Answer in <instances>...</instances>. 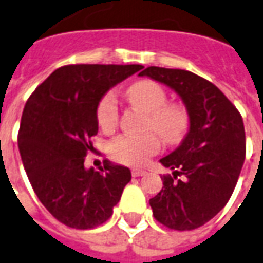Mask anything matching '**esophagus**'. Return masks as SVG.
Listing matches in <instances>:
<instances>
[{
    "mask_svg": "<svg viewBox=\"0 0 263 263\" xmlns=\"http://www.w3.org/2000/svg\"><path fill=\"white\" fill-rule=\"evenodd\" d=\"M146 171L142 168H134L132 170V176L134 177H141V176H145Z\"/></svg>",
    "mask_w": 263,
    "mask_h": 263,
    "instance_id": "esophagus-1",
    "label": "esophagus"
}]
</instances>
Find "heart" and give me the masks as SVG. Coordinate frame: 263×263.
Masks as SVG:
<instances>
[{"mask_svg": "<svg viewBox=\"0 0 263 263\" xmlns=\"http://www.w3.org/2000/svg\"><path fill=\"white\" fill-rule=\"evenodd\" d=\"M126 96L135 108L146 114L145 128L154 129L165 142L174 144L183 138L189 128V112L180 103H167L164 87L154 80H139L132 83ZM98 124L102 129H112L118 122V105L114 95H105L96 109ZM160 148L154 134L141 137L119 135L109 144V154L125 164H142Z\"/></svg>", "mask_w": 263, "mask_h": 263, "instance_id": "obj_1", "label": "heart"}]
</instances>
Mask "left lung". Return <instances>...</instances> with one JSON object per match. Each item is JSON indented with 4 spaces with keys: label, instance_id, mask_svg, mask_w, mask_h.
Listing matches in <instances>:
<instances>
[{
    "label": "left lung",
    "instance_id": "1",
    "mask_svg": "<svg viewBox=\"0 0 263 263\" xmlns=\"http://www.w3.org/2000/svg\"><path fill=\"white\" fill-rule=\"evenodd\" d=\"M139 76L171 87L190 121L181 144L160 160L173 176L161 177V192L149 206L170 229H197L226 206L235 190L246 154L242 117L220 89L192 71L151 66Z\"/></svg>",
    "mask_w": 263,
    "mask_h": 263
}]
</instances>
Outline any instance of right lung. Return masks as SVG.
<instances>
[{
	"instance_id": "obj_1",
	"label": "right lung",
	"mask_w": 263,
	"mask_h": 263,
	"mask_svg": "<svg viewBox=\"0 0 263 263\" xmlns=\"http://www.w3.org/2000/svg\"><path fill=\"white\" fill-rule=\"evenodd\" d=\"M142 67L63 66L27 101L18 132L23 165L43 206L69 228L92 229L105 223L131 181L128 167L106 160L96 171L85 167V157L98 134L101 99Z\"/></svg>"
}]
</instances>
